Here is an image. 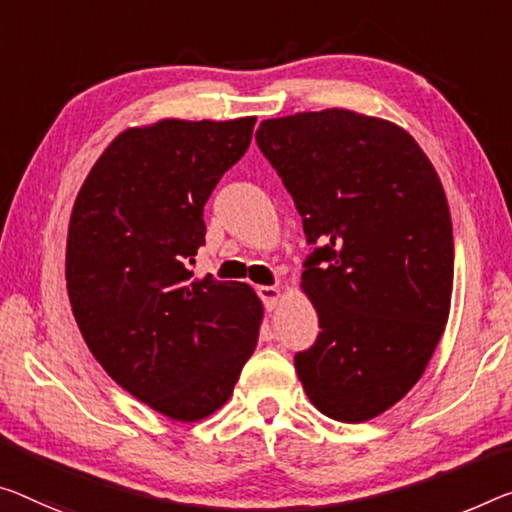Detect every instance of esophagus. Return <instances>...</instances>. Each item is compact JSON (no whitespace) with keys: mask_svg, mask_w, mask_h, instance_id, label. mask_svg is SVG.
<instances>
[{"mask_svg":"<svg viewBox=\"0 0 512 512\" xmlns=\"http://www.w3.org/2000/svg\"><path fill=\"white\" fill-rule=\"evenodd\" d=\"M258 297H261V300H263L265 309L272 311L274 306H277L279 300H281V290L277 286H261V288H258Z\"/></svg>","mask_w":512,"mask_h":512,"instance_id":"1","label":"esophagus"}]
</instances>
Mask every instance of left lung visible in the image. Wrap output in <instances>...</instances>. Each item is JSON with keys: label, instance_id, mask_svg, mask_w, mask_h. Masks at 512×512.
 <instances>
[{"label": "left lung", "instance_id": "left-lung-1", "mask_svg": "<svg viewBox=\"0 0 512 512\" xmlns=\"http://www.w3.org/2000/svg\"><path fill=\"white\" fill-rule=\"evenodd\" d=\"M302 215V290L322 332L295 368L329 419L387 412L421 380L453 293V226L435 167L400 125L350 109L256 130Z\"/></svg>", "mask_w": 512, "mask_h": 512}]
</instances>
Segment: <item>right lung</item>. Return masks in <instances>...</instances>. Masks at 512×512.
I'll list each match as a JSON object with an SVG mask.
<instances>
[{
	"label": "right lung",
	"mask_w": 512,
	"mask_h": 512,
	"mask_svg": "<svg viewBox=\"0 0 512 512\" xmlns=\"http://www.w3.org/2000/svg\"><path fill=\"white\" fill-rule=\"evenodd\" d=\"M254 123L128 128L93 164L70 215L66 286L91 355L174 421L217 412L258 343L254 290L190 270L206 242L203 206L245 155Z\"/></svg>",
	"instance_id": "1"
}]
</instances>
